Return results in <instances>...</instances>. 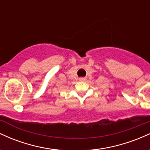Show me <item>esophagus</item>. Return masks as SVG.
Instances as JSON below:
<instances>
[{
    "mask_svg": "<svg viewBox=\"0 0 150 150\" xmlns=\"http://www.w3.org/2000/svg\"><path fill=\"white\" fill-rule=\"evenodd\" d=\"M85 80V79L83 78V77H81V78H80V81H84Z\"/></svg>",
    "mask_w": 150,
    "mask_h": 150,
    "instance_id": "esophagus-1",
    "label": "esophagus"
}]
</instances>
